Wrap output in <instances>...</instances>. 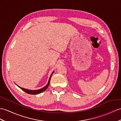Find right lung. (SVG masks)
<instances>
[{"instance_id":"1","label":"right lung","mask_w":121,"mask_h":121,"mask_svg":"<svg viewBox=\"0 0 121 121\" xmlns=\"http://www.w3.org/2000/svg\"><path fill=\"white\" fill-rule=\"evenodd\" d=\"M53 72H54V71L52 73V74H51L50 77V78H49V81H48V84H47V85H46V86H45V87L42 88H41V89H38V90H29V89H25V88L20 87L18 86L23 91H24L25 92L27 93H28V94H30V95H37V94L40 93H42V92H43V91H45L47 89V88L48 87L49 85V84H50V82L51 78V76H52V74H53Z\"/></svg>"}]
</instances>
